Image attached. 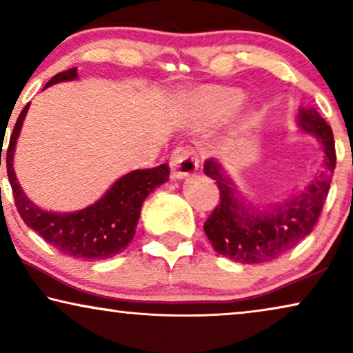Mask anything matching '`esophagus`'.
<instances>
[{"instance_id":"esophagus-1","label":"esophagus","mask_w":353,"mask_h":353,"mask_svg":"<svg viewBox=\"0 0 353 353\" xmlns=\"http://www.w3.org/2000/svg\"><path fill=\"white\" fill-rule=\"evenodd\" d=\"M168 165L172 170V178L181 180V178L192 175L199 168V157L191 148H176L172 152Z\"/></svg>"}]
</instances>
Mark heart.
I'll list each match as a JSON object with an SVG mask.
<instances>
[{
  "instance_id": "heart-1",
  "label": "heart",
  "mask_w": 353,
  "mask_h": 353,
  "mask_svg": "<svg viewBox=\"0 0 353 353\" xmlns=\"http://www.w3.org/2000/svg\"><path fill=\"white\" fill-rule=\"evenodd\" d=\"M205 101H209L219 114H231L243 103V93L234 88H215L207 91Z\"/></svg>"
}]
</instances>
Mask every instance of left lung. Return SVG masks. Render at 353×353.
<instances>
[{
	"label": "left lung",
	"instance_id": "8db88e82",
	"mask_svg": "<svg viewBox=\"0 0 353 353\" xmlns=\"http://www.w3.org/2000/svg\"><path fill=\"white\" fill-rule=\"evenodd\" d=\"M301 132L320 141L325 161L320 176L301 192L281 204L260 207L250 204L225 172L223 163L209 159L204 173L216 181L220 204L204 223V231L215 252L241 263H265L286 254L312 233L321 214L336 167L332 130L313 108H301L297 114Z\"/></svg>",
	"mask_w": 353,
	"mask_h": 353
}]
</instances>
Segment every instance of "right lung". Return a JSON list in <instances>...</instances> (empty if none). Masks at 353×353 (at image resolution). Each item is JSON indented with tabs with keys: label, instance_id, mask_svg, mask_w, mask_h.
Listing matches in <instances>:
<instances>
[{
	"label": "right lung",
	"instance_id": "right-lung-1",
	"mask_svg": "<svg viewBox=\"0 0 353 353\" xmlns=\"http://www.w3.org/2000/svg\"><path fill=\"white\" fill-rule=\"evenodd\" d=\"M77 79H79V74H77V67H74L52 77L46 83L45 90L54 83ZM28 108H30V103L19 115L6 152L9 183H11L14 201H16L17 212L22 216L23 223L37 231L46 243L54 245L67 257L105 260L122 252L132 243L144 199L157 186L168 181V175H170L168 165L162 163V165L146 168V170L128 172L127 175L120 176L104 192L103 197L81 210H43L41 207L28 199L14 172V152H16V144Z\"/></svg>",
	"mask_w": 353,
	"mask_h": 353
}]
</instances>
